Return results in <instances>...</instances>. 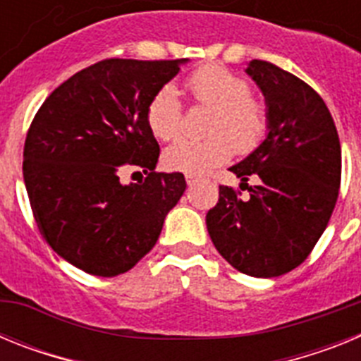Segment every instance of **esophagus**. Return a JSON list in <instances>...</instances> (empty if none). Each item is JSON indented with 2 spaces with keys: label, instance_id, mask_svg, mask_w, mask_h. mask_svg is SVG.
<instances>
[{
  "label": "esophagus",
  "instance_id": "34e87169",
  "mask_svg": "<svg viewBox=\"0 0 361 361\" xmlns=\"http://www.w3.org/2000/svg\"><path fill=\"white\" fill-rule=\"evenodd\" d=\"M195 180H197V175L186 173V183L190 184V186H191V184H193V183H195Z\"/></svg>",
  "mask_w": 361,
  "mask_h": 361
}]
</instances>
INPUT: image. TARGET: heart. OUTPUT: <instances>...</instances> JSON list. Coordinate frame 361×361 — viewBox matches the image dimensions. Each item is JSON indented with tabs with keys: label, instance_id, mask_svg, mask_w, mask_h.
I'll return each mask as SVG.
<instances>
[{
	"label": "heart",
	"instance_id": "1",
	"mask_svg": "<svg viewBox=\"0 0 361 361\" xmlns=\"http://www.w3.org/2000/svg\"><path fill=\"white\" fill-rule=\"evenodd\" d=\"M191 99L213 108L208 123V139H180L164 149L162 162L168 170L183 173H206L224 164L233 152L250 153L266 137L269 128L267 106L251 95V85L222 65H206L186 81ZM146 123L161 141H171L183 132L184 110L173 85L161 86L146 108Z\"/></svg>",
	"mask_w": 361,
	"mask_h": 361
}]
</instances>
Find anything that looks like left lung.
I'll list each match as a JSON object with an SVG mask.
<instances>
[{"label": "left lung", "instance_id": "8db88e82", "mask_svg": "<svg viewBox=\"0 0 361 361\" xmlns=\"http://www.w3.org/2000/svg\"><path fill=\"white\" fill-rule=\"evenodd\" d=\"M245 72L266 95L269 132L229 170L238 188L219 186L206 215L216 251L244 275L271 279L304 262L329 224L342 178V148L324 99L273 63L253 59ZM257 178V187L247 180Z\"/></svg>", "mask_w": 361, "mask_h": 361}]
</instances>
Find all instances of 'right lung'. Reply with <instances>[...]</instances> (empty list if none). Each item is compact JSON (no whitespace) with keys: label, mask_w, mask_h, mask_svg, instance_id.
Here are the masks:
<instances>
[{"label":"right lung","mask_w":361,"mask_h":361,"mask_svg":"<svg viewBox=\"0 0 361 361\" xmlns=\"http://www.w3.org/2000/svg\"><path fill=\"white\" fill-rule=\"evenodd\" d=\"M184 61L103 59L57 86L32 121L23 148L32 213L50 247L85 273L132 269L186 190L183 173L155 171L161 149L146 123L149 99ZM126 167L147 177L124 187Z\"/></svg>","instance_id":"obj_1"}]
</instances>
